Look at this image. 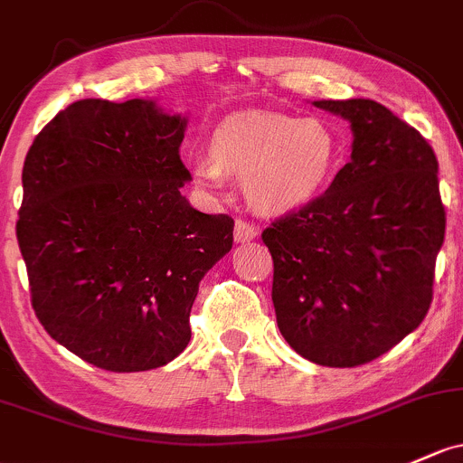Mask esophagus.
Here are the masks:
<instances>
[{
  "label": "esophagus",
  "instance_id": "esophagus-1",
  "mask_svg": "<svg viewBox=\"0 0 463 463\" xmlns=\"http://www.w3.org/2000/svg\"><path fill=\"white\" fill-rule=\"evenodd\" d=\"M258 238V230L247 221H236V227H233V241L245 245V242L256 241Z\"/></svg>",
  "mask_w": 463,
  "mask_h": 463
}]
</instances>
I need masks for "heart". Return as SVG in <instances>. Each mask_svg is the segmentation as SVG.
Listing matches in <instances>:
<instances>
[{
	"label": "heart",
	"mask_w": 463,
	"mask_h": 463,
	"mask_svg": "<svg viewBox=\"0 0 463 463\" xmlns=\"http://www.w3.org/2000/svg\"><path fill=\"white\" fill-rule=\"evenodd\" d=\"M340 158V138L325 118L241 112L218 123L210 138V158H196L192 172L212 190H218L225 176L242 178L251 210L285 216L313 205L329 190Z\"/></svg>",
	"instance_id": "1"
}]
</instances>
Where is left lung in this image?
I'll use <instances>...</instances> for the list:
<instances>
[{"mask_svg":"<svg viewBox=\"0 0 463 463\" xmlns=\"http://www.w3.org/2000/svg\"><path fill=\"white\" fill-rule=\"evenodd\" d=\"M351 123V161L305 210L262 232L278 329L322 366L364 364L424 320L444 245L437 158L371 99L313 101Z\"/></svg>","mask_w":463,"mask_h":463,"instance_id":"obj_1","label":"left lung"}]
</instances>
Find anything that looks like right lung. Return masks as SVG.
I'll use <instances>...</instances> for the list:
<instances>
[{
    "label": "right lung",
    "mask_w": 463,
    "mask_h": 463,
    "mask_svg": "<svg viewBox=\"0 0 463 463\" xmlns=\"http://www.w3.org/2000/svg\"><path fill=\"white\" fill-rule=\"evenodd\" d=\"M185 128L154 99H83L24 161L17 241L33 309L99 369L150 371L181 355L198 282L232 250V218L181 194Z\"/></svg>",
    "instance_id": "right-lung-1"
}]
</instances>
